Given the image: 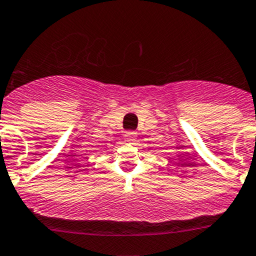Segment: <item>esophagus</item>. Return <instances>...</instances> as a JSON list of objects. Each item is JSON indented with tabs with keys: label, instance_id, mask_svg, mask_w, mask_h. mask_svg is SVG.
Instances as JSON below:
<instances>
[{
	"label": "esophagus",
	"instance_id": "1",
	"mask_svg": "<svg viewBox=\"0 0 256 256\" xmlns=\"http://www.w3.org/2000/svg\"><path fill=\"white\" fill-rule=\"evenodd\" d=\"M136 138H138V134L135 131H128V132L125 134V138L128 141H130V142H134L136 140Z\"/></svg>",
	"mask_w": 256,
	"mask_h": 256
}]
</instances>
